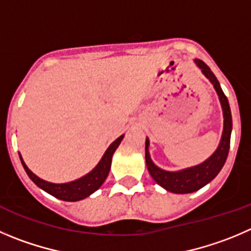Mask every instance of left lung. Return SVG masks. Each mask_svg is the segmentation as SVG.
<instances>
[{
	"instance_id": "8db88e82",
	"label": "left lung",
	"mask_w": 251,
	"mask_h": 251,
	"mask_svg": "<svg viewBox=\"0 0 251 251\" xmlns=\"http://www.w3.org/2000/svg\"><path fill=\"white\" fill-rule=\"evenodd\" d=\"M195 64L197 68L201 69L202 74L209 80L213 85L217 95H218L219 102H221L222 111H223V132H222L221 142L218 147L214 150L213 154L206 159L203 163L199 165L191 166V168L182 169L177 171H168L155 165L154 161L150 157L149 152V138L145 139V161L147 168L149 170L150 176L154 178L155 182L160 185L166 191L173 193H191L199 191L207 183L211 182L214 177L219 174L226 163V156L229 151V144H230L231 134V113L229 107L228 99L224 95L218 80L212 73L211 69L206 65L202 60L195 59Z\"/></svg>"
}]
</instances>
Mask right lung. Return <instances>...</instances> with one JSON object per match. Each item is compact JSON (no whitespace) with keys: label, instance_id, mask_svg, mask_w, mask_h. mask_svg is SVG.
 Returning <instances> with one entry per match:
<instances>
[{"label":"right lung","instance_id":"1","mask_svg":"<svg viewBox=\"0 0 251 251\" xmlns=\"http://www.w3.org/2000/svg\"><path fill=\"white\" fill-rule=\"evenodd\" d=\"M123 138L124 134L121 135L119 138H117V139L107 148V150L104 151L103 156L101 157L99 164H97L90 173L86 174L82 177L77 178V180H74L65 183L49 182V181H45L43 180V178L38 177L35 174H33L32 171L28 169V166L25 165V160H23L22 155L21 154L20 157L27 175L29 176L30 180H32L38 187L42 188L43 191L48 192L49 195L56 197V199L61 200V201L76 202L86 199V197L92 195L95 191H97L101 187L102 183L104 182V180H106L107 176H108L109 174V169H111L112 164V156H113L114 151L117 150L118 145L121 144V142L123 140Z\"/></svg>","mask_w":251,"mask_h":251}]
</instances>
